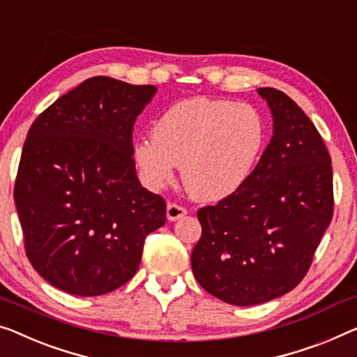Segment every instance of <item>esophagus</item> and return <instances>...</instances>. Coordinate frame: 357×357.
I'll return each instance as SVG.
<instances>
[{
	"instance_id": "1",
	"label": "esophagus",
	"mask_w": 357,
	"mask_h": 357,
	"mask_svg": "<svg viewBox=\"0 0 357 357\" xmlns=\"http://www.w3.org/2000/svg\"><path fill=\"white\" fill-rule=\"evenodd\" d=\"M185 213H188V210H185L184 206H181L179 204H174V202L167 205V218L169 221L179 220V218H183Z\"/></svg>"
}]
</instances>
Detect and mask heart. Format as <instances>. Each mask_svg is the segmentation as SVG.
<instances>
[{"instance_id":"b5f03b06","label":"heart","mask_w":357,"mask_h":357,"mask_svg":"<svg viewBox=\"0 0 357 357\" xmlns=\"http://www.w3.org/2000/svg\"><path fill=\"white\" fill-rule=\"evenodd\" d=\"M264 142V120L252 105L197 98L165 110L152 139L136 144L135 158L151 188L169 183L174 167H181L188 192L215 202L245 184Z\"/></svg>"}]
</instances>
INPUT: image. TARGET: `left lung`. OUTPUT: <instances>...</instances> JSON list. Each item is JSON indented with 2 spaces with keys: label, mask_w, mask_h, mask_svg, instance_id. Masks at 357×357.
Wrapping results in <instances>:
<instances>
[{
  "label": "left lung",
  "mask_w": 357,
  "mask_h": 357,
  "mask_svg": "<svg viewBox=\"0 0 357 357\" xmlns=\"http://www.w3.org/2000/svg\"><path fill=\"white\" fill-rule=\"evenodd\" d=\"M258 93L273 137L237 192L197 211L202 237L190 257L197 282L236 306L294 290L333 216L332 160L316 126L285 93Z\"/></svg>",
  "instance_id": "obj_1"
}]
</instances>
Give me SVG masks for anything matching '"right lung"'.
I'll use <instances>...</instances> for the list:
<instances>
[{"label": "right lung", "instance_id": "right-lung-1", "mask_svg": "<svg viewBox=\"0 0 357 357\" xmlns=\"http://www.w3.org/2000/svg\"><path fill=\"white\" fill-rule=\"evenodd\" d=\"M155 93L93 77L30 126L14 200L26 258L56 289H119L139 268L146 237L167 221L163 197L142 188L132 158V126Z\"/></svg>", "mask_w": 357, "mask_h": 357}]
</instances>
